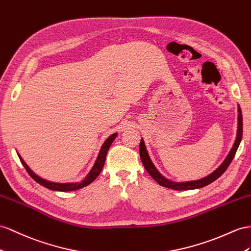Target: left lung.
<instances>
[{
    "instance_id": "1",
    "label": "left lung",
    "mask_w": 251,
    "mask_h": 251,
    "mask_svg": "<svg viewBox=\"0 0 251 251\" xmlns=\"http://www.w3.org/2000/svg\"><path fill=\"white\" fill-rule=\"evenodd\" d=\"M237 133H236V139L235 142L231 149L230 152L228 153L227 158L224 160V162L218 166V168L213 172L211 173L210 175L205 176L199 180H193V181H187V182H175V181H171L169 179H166L165 177H163L160 173L158 172V170L155 168V165L151 162V160L149 156V152L146 151V147L144 144L143 139H141L140 142V157H141V161H142L145 170L147 171V173L155 179V180L162 187H165L168 189H172V190H177V191H184V190H194V189H201L205 187L210 183H212L213 181H215L218 177H221L224 172L228 169V166L230 165L231 161H232L235 152L239 149V145L242 141V136H243V118H242V111L239 107V115H237Z\"/></svg>"
}]
</instances>
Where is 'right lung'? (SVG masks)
I'll list each match as a JSON object with an SVG mask.
<instances>
[{
  "instance_id": "add662e5",
  "label": "right lung",
  "mask_w": 251,
  "mask_h": 251,
  "mask_svg": "<svg viewBox=\"0 0 251 251\" xmlns=\"http://www.w3.org/2000/svg\"><path fill=\"white\" fill-rule=\"evenodd\" d=\"M118 133L115 132L113 134H111L110 137H109L104 144H102L101 149L100 151V153L98 158H96V161L93 165V168L91 169V171L89 172V174L85 177V179L81 182H68V183H59V182H52V181H48L46 180V179H43L41 177H39L38 175H36L35 173L31 171L28 165L24 162V160L21 158V156L19 155L18 156L19 158H20L21 162L23 164V166L25 168V170H26V172L29 174V176L34 179V180L36 182H38L39 184L43 185V187H46L50 190H53V191H61V192H68V191H75V190H78V189H81L83 187H86V185L90 184L92 181H94L96 177H98L100 175V173L101 172L102 170V166H104L105 164V160H106V156H107V152H108V150L109 147H110L111 143L114 141V139L117 138Z\"/></svg>"
}]
</instances>
